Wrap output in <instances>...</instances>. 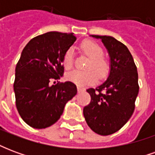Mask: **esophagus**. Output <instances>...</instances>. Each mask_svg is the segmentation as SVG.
<instances>
[{
    "label": "esophagus",
    "mask_w": 155,
    "mask_h": 155,
    "mask_svg": "<svg viewBox=\"0 0 155 155\" xmlns=\"http://www.w3.org/2000/svg\"><path fill=\"white\" fill-rule=\"evenodd\" d=\"M77 91H78V92L80 93V92L84 91V88H81V86H77Z\"/></svg>",
    "instance_id": "34e87169"
}]
</instances>
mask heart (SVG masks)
Listing matches in <instances>:
<instances>
[{
    "label": "heart",
    "mask_w": 155,
    "mask_h": 155,
    "mask_svg": "<svg viewBox=\"0 0 155 155\" xmlns=\"http://www.w3.org/2000/svg\"><path fill=\"white\" fill-rule=\"evenodd\" d=\"M81 49L89 57L85 64V71H72L66 74V79L79 86L94 84L97 81V75L104 78L110 71V63L103 56L102 48L94 41L85 40L81 44ZM62 64L65 70H71L74 64V51L67 49L63 54Z\"/></svg>",
    "instance_id": "heart-1"
}]
</instances>
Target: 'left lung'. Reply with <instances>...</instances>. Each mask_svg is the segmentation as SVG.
<instances>
[{
    "label": "left lung",
    "instance_id": "left-lung-1",
    "mask_svg": "<svg viewBox=\"0 0 155 155\" xmlns=\"http://www.w3.org/2000/svg\"><path fill=\"white\" fill-rule=\"evenodd\" d=\"M101 39L110 57V72L107 81L96 89L90 88L91 103L84 107L86 123L101 135L115 133L130 120L139 93L138 72L134 61L120 41L112 36L92 35Z\"/></svg>",
    "mask_w": 155,
    "mask_h": 155
}]
</instances>
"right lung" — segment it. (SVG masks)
Returning a JSON list of instances; mask_svg holds the SVG:
<instances>
[{"label":"right lung","mask_w":155,"mask_h":155,"mask_svg":"<svg viewBox=\"0 0 155 155\" xmlns=\"http://www.w3.org/2000/svg\"><path fill=\"white\" fill-rule=\"evenodd\" d=\"M75 41L73 33L47 32L31 39L22 51L15 67V105L32 128L45 129L55 123L77 93L71 81L51 85V81L63 76V54Z\"/></svg>","instance_id":"1"}]
</instances>
